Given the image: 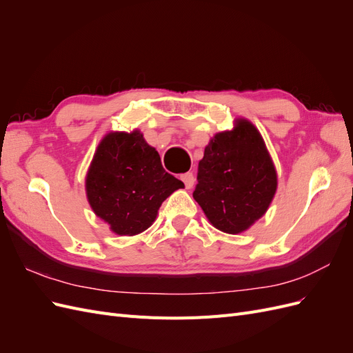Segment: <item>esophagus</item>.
Returning a JSON list of instances; mask_svg holds the SVG:
<instances>
[{
  "mask_svg": "<svg viewBox=\"0 0 353 353\" xmlns=\"http://www.w3.org/2000/svg\"><path fill=\"white\" fill-rule=\"evenodd\" d=\"M181 179L184 181L185 188H188V190L194 185V175L191 174V172H187V174H184V175H181Z\"/></svg>",
  "mask_w": 353,
  "mask_h": 353,
  "instance_id": "34e87169",
  "label": "esophagus"
}]
</instances>
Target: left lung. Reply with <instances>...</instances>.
Segmentation results:
<instances>
[{"label": "left lung", "mask_w": 353, "mask_h": 353, "mask_svg": "<svg viewBox=\"0 0 353 353\" xmlns=\"http://www.w3.org/2000/svg\"><path fill=\"white\" fill-rule=\"evenodd\" d=\"M276 191V172L254 125L239 119L218 132L199 162L194 200L213 227L239 234L262 218Z\"/></svg>", "instance_id": "1"}]
</instances>
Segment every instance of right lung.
<instances>
[{"label":"right lung","mask_w":353,"mask_h":353,"mask_svg":"<svg viewBox=\"0 0 353 353\" xmlns=\"http://www.w3.org/2000/svg\"><path fill=\"white\" fill-rule=\"evenodd\" d=\"M183 187V181L166 172L156 148L137 130L105 135L85 179L90 206L117 236L147 230L162 203Z\"/></svg>","instance_id":"1"}]
</instances>
